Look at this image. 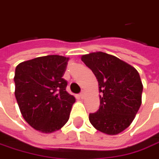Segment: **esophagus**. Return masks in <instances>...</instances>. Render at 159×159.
<instances>
[{"label": "esophagus", "mask_w": 159, "mask_h": 159, "mask_svg": "<svg viewBox=\"0 0 159 159\" xmlns=\"http://www.w3.org/2000/svg\"><path fill=\"white\" fill-rule=\"evenodd\" d=\"M84 96H85V92L84 91V90H83V91H82V92L80 93L79 97L81 98H82V99H83V98H84Z\"/></svg>", "instance_id": "1"}]
</instances>
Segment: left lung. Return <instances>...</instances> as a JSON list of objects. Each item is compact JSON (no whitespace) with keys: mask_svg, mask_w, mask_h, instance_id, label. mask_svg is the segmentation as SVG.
Returning <instances> with one entry per match:
<instances>
[{"mask_svg":"<svg viewBox=\"0 0 159 159\" xmlns=\"http://www.w3.org/2000/svg\"><path fill=\"white\" fill-rule=\"evenodd\" d=\"M81 60L95 75L101 93L99 109L90 113V122L104 134L122 132L132 123L142 104L143 86L138 71L103 52L84 54Z\"/></svg>","mask_w":159,"mask_h":159,"instance_id":"obj_1","label":"left lung"}]
</instances>
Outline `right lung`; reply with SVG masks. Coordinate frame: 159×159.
<instances>
[{"instance_id": "obj_1", "label": "right lung", "mask_w": 159, "mask_h": 159, "mask_svg": "<svg viewBox=\"0 0 159 159\" xmlns=\"http://www.w3.org/2000/svg\"><path fill=\"white\" fill-rule=\"evenodd\" d=\"M69 58L47 55L19 63L15 72V96L25 121L41 133H52L69 120L74 96L62 76Z\"/></svg>"}]
</instances>
